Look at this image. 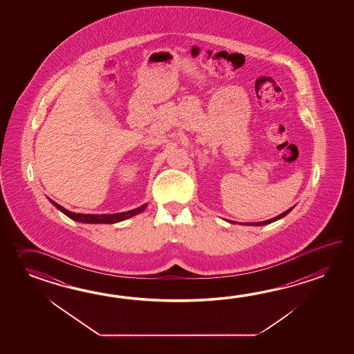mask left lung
I'll return each mask as SVG.
<instances>
[{
	"instance_id": "obj_1",
	"label": "left lung",
	"mask_w": 354,
	"mask_h": 354,
	"mask_svg": "<svg viewBox=\"0 0 354 354\" xmlns=\"http://www.w3.org/2000/svg\"><path fill=\"white\" fill-rule=\"evenodd\" d=\"M294 207H290L288 210L285 211V212H282L281 215H279V216H276V218H270V220H266V221H259V223H245V224H241V225H252V226H261V225H267V224H271V223H273V221H277V220H279V218H285L287 214L290 212V211L292 210ZM229 221V220H227ZM229 223H232V224H234L235 221H229Z\"/></svg>"
}]
</instances>
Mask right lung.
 <instances>
[{
	"mask_svg": "<svg viewBox=\"0 0 354 354\" xmlns=\"http://www.w3.org/2000/svg\"><path fill=\"white\" fill-rule=\"evenodd\" d=\"M49 201L53 203L54 206L58 210L62 211L64 215H67L68 218L75 220L78 223H84V224H115V223H120V221L133 218V216H136L138 214L143 212L147 209V206H148V203H144V205L136 207V209L125 211V212L101 214V215H98V214H75V212L64 209L63 206H60L58 203H54L53 200H50V198H49Z\"/></svg>",
	"mask_w": 354,
	"mask_h": 354,
	"instance_id": "obj_1",
	"label": "right lung"
}]
</instances>
